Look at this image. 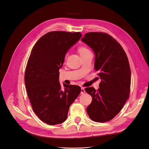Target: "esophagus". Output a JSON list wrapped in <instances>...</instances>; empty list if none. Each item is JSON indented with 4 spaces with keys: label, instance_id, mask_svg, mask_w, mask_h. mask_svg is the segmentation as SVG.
Listing matches in <instances>:
<instances>
[{
    "label": "esophagus",
    "instance_id": "1",
    "mask_svg": "<svg viewBox=\"0 0 149 149\" xmlns=\"http://www.w3.org/2000/svg\"><path fill=\"white\" fill-rule=\"evenodd\" d=\"M85 93V88H81V92H80V93H81V94H84Z\"/></svg>",
    "mask_w": 149,
    "mask_h": 149
}]
</instances>
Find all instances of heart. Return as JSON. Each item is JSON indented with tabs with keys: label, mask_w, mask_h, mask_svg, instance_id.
<instances>
[{
	"label": "heart",
	"mask_w": 149,
	"mask_h": 149,
	"mask_svg": "<svg viewBox=\"0 0 149 149\" xmlns=\"http://www.w3.org/2000/svg\"><path fill=\"white\" fill-rule=\"evenodd\" d=\"M89 52V49L85 47H80L79 48V52L80 53V54H84L86 52Z\"/></svg>",
	"instance_id": "1"
}]
</instances>
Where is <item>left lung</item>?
<instances>
[{
	"instance_id": "left-lung-1",
	"label": "left lung",
	"mask_w": 149,
	"mask_h": 149,
	"mask_svg": "<svg viewBox=\"0 0 149 149\" xmlns=\"http://www.w3.org/2000/svg\"><path fill=\"white\" fill-rule=\"evenodd\" d=\"M94 52V68L101 79L100 88H85L92 97L86 111L95 122L105 123L120 112L129 97L131 70L124 49L116 40L103 32H88L81 38Z\"/></svg>"
}]
</instances>
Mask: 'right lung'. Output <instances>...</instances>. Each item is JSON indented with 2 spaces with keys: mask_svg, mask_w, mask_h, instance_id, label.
<instances>
[{
  "mask_svg": "<svg viewBox=\"0 0 149 149\" xmlns=\"http://www.w3.org/2000/svg\"><path fill=\"white\" fill-rule=\"evenodd\" d=\"M81 36L79 32H49L32 49L25 72V84L33 111L48 125L65 121L70 106L80 93L77 85L63 84L61 88L58 70L68 51Z\"/></svg>",
  "mask_w": 149,
  "mask_h": 149,
  "instance_id": "obj_1",
  "label": "right lung"
}]
</instances>
